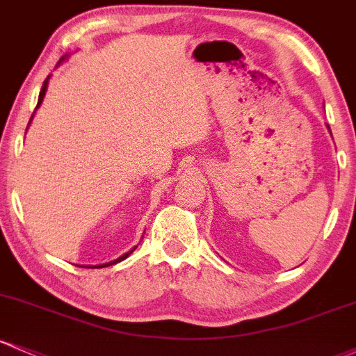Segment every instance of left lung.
Returning a JSON list of instances; mask_svg holds the SVG:
<instances>
[{"label":"left lung","instance_id":"left-lung-1","mask_svg":"<svg viewBox=\"0 0 356 356\" xmlns=\"http://www.w3.org/2000/svg\"><path fill=\"white\" fill-rule=\"evenodd\" d=\"M327 128H330V127H327Z\"/></svg>","mask_w":356,"mask_h":356}]
</instances>
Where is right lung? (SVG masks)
Returning <instances> with one entry per match:
<instances>
[{
	"mask_svg": "<svg viewBox=\"0 0 356 356\" xmlns=\"http://www.w3.org/2000/svg\"><path fill=\"white\" fill-rule=\"evenodd\" d=\"M60 60H64V58H60ZM50 77V76H49ZM49 77H47V79L44 81V86H42V89H40V96H38V103H37V108L40 106L42 104V101H44V96H45V91H47V84H49ZM32 118H33V115H32ZM32 118H30V121H32ZM30 124V123H29ZM135 248L136 247H134L130 250V252H127L124 253L123 257H120V259H116V260H113V261H109V264H103V265H95V267H89V268H103V267H109V265H115V264H118V261H121V260H124L127 259L128 255H131V253L135 252Z\"/></svg>",
	"mask_w": 356,
	"mask_h": 356,
	"instance_id": "obj_1",
	"label": "right lung"
}]
</instances>
